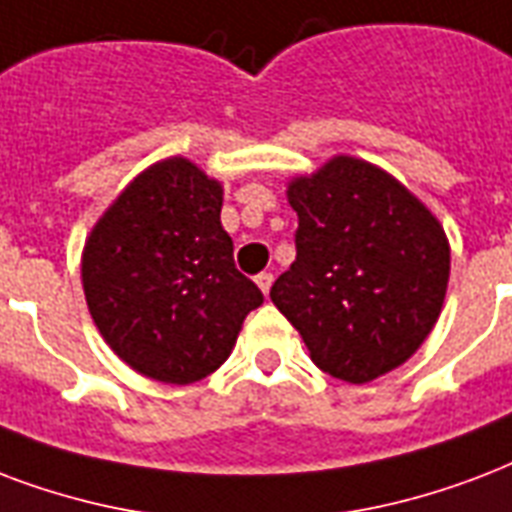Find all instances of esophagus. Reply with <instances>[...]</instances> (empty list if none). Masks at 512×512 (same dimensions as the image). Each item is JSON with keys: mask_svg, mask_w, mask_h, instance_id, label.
<instances>
[{"mask_svg": "<svg viewBox=\"0 0 512 512\" xmlns=\"http://www.w3.org/2000/svg\"><path fill=\"white\" fill-rule=\"evenodd\" d=\"M255 282H257V287L263 290V295H268V292H271V284H273V273H268V271L257 273Z\"/></svg>", "mask_w": 512, "mask_h": 512, "instance_id": "esophagus-1", "label": "esophagus"}]
</instances>
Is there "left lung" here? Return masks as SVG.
Masks as SVG:
<instances>
[{
  "label": "left lung",
  "mask_w": 512,
  "mask_h": 512,
  "mask_svg": "<svg viewBox=\"0 0 512 512\" xmlns=\"http://www.w3.org/2000/svg\"><path fill=\"white\" fill-rule=\"evenodd\" d=\"M287 195L298 255L273 282V306L333 378L368 384L403 365L446 298L440 222L397 179L349 155L295 179Z\"/></svg>",
  "instance_id": "1"
}]
</instances>
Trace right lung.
<instances>
[{
    "instance_id": "add662e5",
    "label": "right lung",
    "mask_w": 512,
    "mask_h": 512,
    "mask_svg": "<svg viewBox=\"0 0 512 512\" xmlns=\"http://www.w3.org/2000/svg\"><path fill=\"white\" fill-rule=\"evenodd\" d=\"M222 187L185 158L150 166L96 222L83 252L91 317L120 360L193 384L228 360L263 292L233 263Z\"/></svg>"
}]
</instances>
